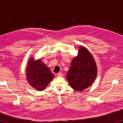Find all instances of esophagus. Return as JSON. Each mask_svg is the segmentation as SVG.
I'll list each match as a JSON object with an SVG mask.
<instances>
[{"instance_id":"esophagus-1","label":"esophagus","mask_w":123,"mask_h":123,"mask_svg":"<svg viewBox=\"0 0 123 123\" xmlns=\"http://www.w3.org/2000/svg\"><path fill=\"white\" fill-rule=\"evenodd\" d=\"M63 75V74L61 73V72H59V73H58V74H57V76L58 77H62Z\"/></svg>"}]
</instances>
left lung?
<instances>
[{
  "instance_id": "8db88e82",
  "label": "left lung",
  "mask_w": 123,
  "mask_h": 123,
  "mask_svg": "<svg viewBox=\"0 0 123 123\" xmlns=\"http://www.w3.org/2000/svg\"><path fill=\"white\" fill-rule=\"evenodd\" d=\"M97 68L95 59L88 49L79 47L78 55L72 60L67 73V80L74 90L81 91L92 85L96 78Z\"/></svg>"
}]
</instances>
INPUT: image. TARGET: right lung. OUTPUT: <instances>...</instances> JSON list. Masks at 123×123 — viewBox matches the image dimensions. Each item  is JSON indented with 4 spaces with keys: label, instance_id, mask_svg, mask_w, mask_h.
Wrapping results in <instances>:
<instances>
[{
    "label": "right lung",
    "instance_id": "add662e5",
    "mask_svg": "<svg viewBox=\"0 0 123 123\" xmlns=\"http://www.w3.org/2000/svg\"><path fill=\"white\" fill-rule=\"evenodd\" d=\"M26 77L30 85L35 89L43 91L54 78L51 70L41 60L30 59L26 69Z\"/></svg>",
    "mask_w": 123,
    "mask_h": 123
}]
</instances>
